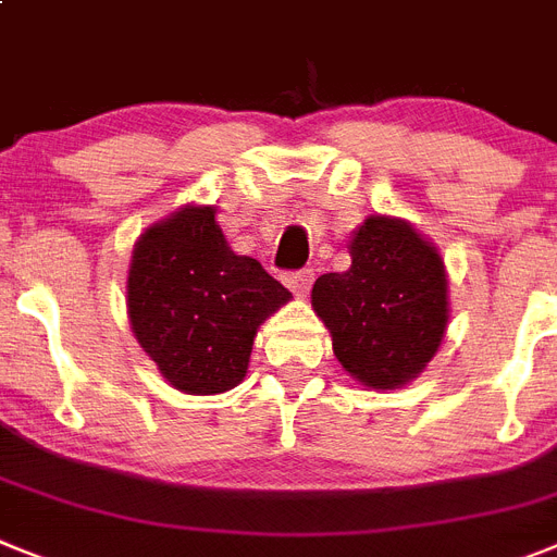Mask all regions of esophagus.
<instances>
[{"instance_id":"obj_1","label":"esophagus","mask_w":557,"mask_h":557,"mask_svg":"<svg viewBox=\"0 0 557 557\" xmlns=\"http://www.w3.org/2000/svg\"><path fill=\"white\" fill-rule=\"evenodd\" d=\"M283 283H286L288 288H292L294 294H308V288H311V283H314V271L311 269H297V271H286L283 274Z\"/></svg>"}]
</instances>
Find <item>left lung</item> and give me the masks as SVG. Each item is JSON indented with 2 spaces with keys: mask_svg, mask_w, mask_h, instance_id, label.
Returning a JSON list of instances; mask_svg holds the SVG:
<instances>
[{
  "mask_svg": "<svg viewBox=\"0 0 557 557\" xmlns=\"http://www.w3.org/2000/svg\"><path fill=\"white\" fill-rule=\"evenodd\" d=\"M311 302L354 380L382 391L405 385L445 336V263L416 228L376 214L350 237L348 271L322 274Z\"/></svg>",
  "mask_w": 557,
  "mask_h": 557,
  "instance_id": "8db88e82",
  "label": "left lung"
}]
</instances>
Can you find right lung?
Instances as JSON below:
<instances>
[{
    "label": "right lung",
    "instance_id": "right-lung-1",
    "mask_svg": "<svg viewBox=\"0 0 557 557\" xmlns=\"http://www.w3.org/2000/svg\"><path fill=\"white\" fill-rule=\"evenodd\" d=\"M292 297L255 257L228 249L212 207L147 228L127 280L129 322L170 385L223 394L246 376L257 325Z\"/></svg>",
    "mask_w": 557,
    "mask_h": 557
}]
</instances>
